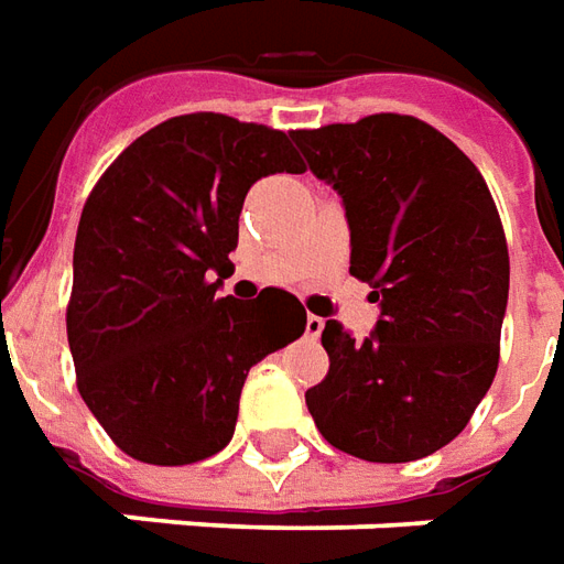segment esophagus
<instances>
[{"mask_svg":"<svg viewBox=\"0 0 564 564\" xmlns=\"http://www.w3.org/2000/svg\"><path fill=\"white\" fill-rule=\"evenodd\" d=\"M322 330H325V318H318V315H306V337L318 339Z\"/></svg>","mask_w":564,"mask_h":564,"instance_id":"1","label":"esophagus"}]
</instances>
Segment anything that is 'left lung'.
Instances as JSON below:
<instances>
[{
	"instance_id": "8db88e82",
	"label": "left lung",
	"mask_w": 564,
	"mask_h": 564,
	"mask_svg": "<svg viewBox=\"0 0 564 564\" xmlns=\"http://www.w3.org/2000/svg\"><path fill=\"white\" fill-rule=\"evenodd\" d=\"M291 139L343 197L349 273L382 306L365 339L325 322L330 367L306 391L315 429L365 462L425 458L465 431L498 370L510 258L489 185L413 115L379 111Z\"/></svg>"
}]
</instances>
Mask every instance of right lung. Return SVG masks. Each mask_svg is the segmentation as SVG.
Segmentation results:
<instances>
[{
    "mask_svg": "<svg viewBox=\"0 0 564 564\" xmlns=\"http://www.w3.org/2000/svg\"><path fill=\"white\" fill-rule=\"evenodd\" d=\"M303 170L291 133L194 111L151 127L99 175L75 237L66 334L84 403L135 462L221 453L251 367L303 334L289 291L215 294L249 187Z\"/></svg>",
    "mask_w": 564,
    "mask_h": 564,
    "instance_id": "1",
    "label": "right lung"
}]
</instances>
